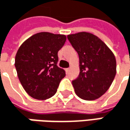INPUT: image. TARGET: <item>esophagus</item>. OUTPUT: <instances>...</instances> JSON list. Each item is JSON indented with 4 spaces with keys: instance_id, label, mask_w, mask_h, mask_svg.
<instances>
[{
    "instance_id": "34e87169",
    "label": "esophagus",
    "mask_w": 130,
    "mask_h": 130,
    "mask_svg": "<svg viewBox=\"0 0 130 130\" xmlns=\"http://www.w3.org/2000/svg\"><path fill=\"white\" fill-rule=\"evenodd\" d=\"M70 71H71V68H66V69H65V72H66L67 74H68V73L70 72Z\"/></svg>"
}]
</instances>
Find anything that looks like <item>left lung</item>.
I'll list each match as a JSON object with an SVG mask.
<instances>
[{
	"mask_svg": "<svg viewBox=\"0 0 130 130\" xmlns=\"http://www.w3.org/2000/svg\"><path fill=\"white\" fill-rule=\"evenodd\" d=\"M68 39L79 56L80 74L72 80L75 93L84 100L100 98L116 75L114 53L99 38L89 32L68 35Z\"/></svg>",
	"mask_w": 130,
	"mask_h": 130,
	"instance_id": "obj_1",
	"label": "left lung"
}]
</instances>
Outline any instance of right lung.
<instances>
[{
    "instance_id": "obj_1",
    "label": "right lung",
    "mask_w": 130,
    "mask_h": 130,
    "mask_svg": "<svg viewBox=\"0 0 130 130\" xmlns=\"http://www.w3.org/2000/svg\"><path fill=\"white\" fill-rule=\"evenodd\" d=\"M65 40L64 35L39 32L19 46L15 67L22 87L31 97L45 100L56 94L65 76V71L56 65L58 51Z\"/></svg>"
}]
</instances>
